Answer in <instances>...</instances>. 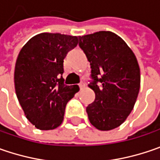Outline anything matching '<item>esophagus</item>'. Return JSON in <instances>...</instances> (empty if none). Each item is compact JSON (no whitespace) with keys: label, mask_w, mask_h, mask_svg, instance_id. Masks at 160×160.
<instances>
[{"label":"esophagus","mask_w":160,"mask_h":160,"mask_svg":"<svg viewBox=\"0 0 160 160\" xmlns=\"http://www.w3.org/2000/svg\"><path fill=\"white\" fill-rule=\"evenodd\" d=\"M79 87H80V89H82V88H83L85 87V84H84V83H83V82H80V84H79Z\"/></svg>","instance_id":"esophagus-1"}]
</instances>
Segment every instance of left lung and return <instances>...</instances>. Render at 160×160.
<instances>
[{"instance_id": "1", "label": "left lung", "mask_w": 160, "mask_h": 160, "mask_svg": "<svg viewBox=\"0 0 160 160\" xmlns=\"http://www.w3.org/2000/svg\"><path fill=\"white\" fill-rule=\"evenodd\" d=\"M79 45L90 62L93 80L88 87L96 95L86 108L89 122L100 131L113 130L126 120L139 94L141 72L135 54L111 31L80 37Z\"/></svg>"}]
</instances>
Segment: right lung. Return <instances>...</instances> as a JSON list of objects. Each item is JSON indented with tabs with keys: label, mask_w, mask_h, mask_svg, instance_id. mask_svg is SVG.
<instances>
[{
	"label": "right lung",
	"mask_w": 160,
	"mask_h": 160,
	"mask_svg": "<svg viewBox=\"0 0 160 160\" xmlns=\"http://www.w3.org/2000/svg\"><path fill=\"white\" fill-rule=\"evenodd\" d=\"M79 42L78 37L41 33L22 47L18 55L14 84L28 120L39 130H53L63 121L68 101L79 91L63 83V59Z\"/></svg>",
	"instance_id": "add662e5"
}]
</instances>
